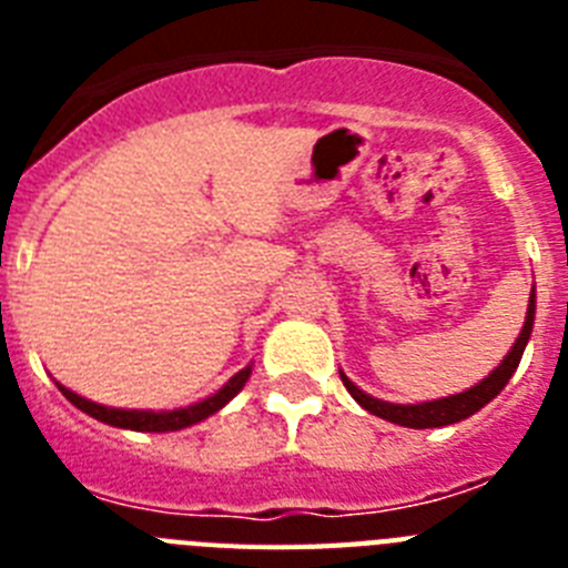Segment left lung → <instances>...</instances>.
I'll return each instance as SVG.
<instances>
[{
  "label": "left lung",
  "mask_w": 568,
  "mask_h": 568,
  "mask_svg": "<svg viewBox=\"0 0 568 568\" xmlns=\"http://www.w3.org/2000/svg\"><path fill=\"white\" fill-rule=\"evenodd\" d=\"M531 324H535V290H531L529 295V310H526L524 329H520L518 341H515V346L509 349V355H506V358L500 361V366H495L480 384H475L471 389H464V393L458 395H449V398L424 400V404H389V400L366 395L364 389H358L344 373H341V381H344L346 393L353 395V398L364 406L366 413L378 415V418L389 420V424L409 426V429H433V426L458 424V420L469 418V415H475L478 409H484V406L509 384V378L515 375V369H518L520 358H524L526 344H529Z\"/></svg>",
  "instance_id": "1"
}]
</instances>
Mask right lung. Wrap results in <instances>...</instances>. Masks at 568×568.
Returning a JSON list of instances; mask_svg holds the SVG:
<instances>
[{
    "instance_id": "1",
    "label": "right lung",
    "mask_w": 568,
    "mask_h": 568,
    "mask_svg": "<svg viewBox=\"0 0 568 568\" xmlns=\"http://www.w3.org/2000/svg\"><path fill=\"white\" fill-rule=\"evenodd\" d=\"M250 373H253V366H244V369H239V373H235L215 395H210V398L199 400V404L193 406H184V409H170V413H153V409H113V406H102L82 398V395H77L73 389H68V386H57L59 393H62L70 404L77 406V409L88 413L90 418L102 420V424L119 426V429H133V433H175V429H184V426H193L199 424V420L210 418V415L219 413L224 404H230V400L241 393V386L247 384Z\"/></svg>"
}]
</instances>
